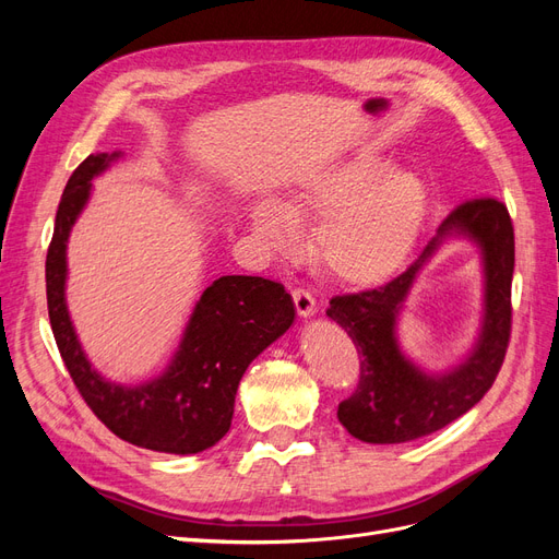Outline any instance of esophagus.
Listing matches in <instances>:
<instances>
[{
	"label": "esophagus",
	"instance_id": "34e87169",
	"mask_svg": "<svg viewBox=\"0 0 559 559\" xmlns=\"http://www.w3.org/2000/svg\"><path fill=\"white\" fill-rule=\"evenodd\" d=\"M292 296H294V302H296V310L302 319H308L317 312V300L308 289H294Z\"/></svg>",
	"mask_w": 559,
	"mask_h": 559
}]
</instances>
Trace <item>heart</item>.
<instances>
[{"instance_id": "1", "label": "heart", "mask_w": 559, "mask_h": 559, "mask_svg": "<svg viewBox=\"0 0 559 559\" xmlns=\"http://www.w3.org/2000/svg\"><path fill=\"white\" fill-rule=\"evenodd\" d=\"M302 214H321L312 257L331 277L376 286L392 280L417 247L429 186L382 156H357L312 167L294 179L284 202L261 198L249 210L253 233L270 249L289 247L294 216Z\"/></svg>"}]
</instances>
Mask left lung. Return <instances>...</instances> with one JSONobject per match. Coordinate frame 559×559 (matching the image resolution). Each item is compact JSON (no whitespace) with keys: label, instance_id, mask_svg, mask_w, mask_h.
I'll list each match as a JSON object with an SVG mask.
<instances>
[{"label":"left lung","instance_id":"8db88e82","mask_svg":"<svg viewBox=\"0 0 559 559\" xmlns=\"http://www.w3.org/2000/svg\"><path fill=\"white\" fill-rule=\"evenodd\" d=\"M454 237L471 239L481 249V331L460 365L427 374L400 352L395 324L420 267ZM513 265L509 210L495 198H478L450 212L419 259L396 280L380 289L331 298L326 317L347 331L364 357L357 392L337 405L341 425L364 443L389 445L429 436L468 413L492 386L509 347Z\"/></svg>","mask_w":559,"mask_h":559}]
</instances>
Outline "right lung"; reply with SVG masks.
Instances as JSON below:
<instances>
[{
	"label": "right lung",
	"instance_id": "1",
	"mask_svg": "<svg viewBox=\"0 0 559 559\" xmlns=\"http://www.w3.org/2000/svg\"><path fill=\"white\" fill-rule=\"evenodd\" d=\"M118 158L121 151L91 154L62 191L46 253L50 329L83 401L109 431L154 452L195 454L228 433L245 370L289 331L296 308L280 282L249 275L218 277L195 302L175 357L158 378L121 384L99 376L67 310V240L91 198V181Z\"/></svg>",
	"mask_w": 559,
	"mask_h": 559
}]
</instances>
